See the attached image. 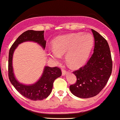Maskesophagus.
<instances>
[{"label": "esophagus", "mask_w": 120, "mask_h": 120, "mask_svg": "<svg viewBox=\"0 0 120 120\" xmlns=\"http://www.w3.org/2000/svg\"><path fill=\"white\" fill-rule=\"evenodd\" d=\"M62 76L66 75L67 74V71H66V70L62 69Z\"/></svg>", "instance_id": "esophagus-1"}]
</instances>
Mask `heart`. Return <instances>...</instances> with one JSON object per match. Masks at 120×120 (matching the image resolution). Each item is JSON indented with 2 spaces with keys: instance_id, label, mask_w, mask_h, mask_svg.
I'll list each match as a JSON object with an SVG mask.
<instances>
[{
  "instance_id": "1",
  "label": "heart",
  "mask_w": 120,
  "mask_h": 120,
  "mask_svg": "<svg viewBox=\"0 0 120 120\" xmlns=\"http://www.w3.org/2000/svg\"><path fill=\"white\" fill-rule=\"evenodd\" d=\"M94 44L91 34L82 33L60 35L52 41V48L48 50V55L59 61L66 54L67 64L72 68H79L86 62Z\"/></svg>"
}]
</instances>
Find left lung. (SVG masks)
Segmentation results:
<instances>
[{
	"instance_id": "1",
	"label": "left lung",
	"mask_w": 120,
	"mask_h": 120,
	"mask_svg": "<svg viewBox=\"0 0 120 120\" xmlns=\"http://www.w3.org/2000/svg\"><path fill=\"white\" fill-rule=\"evenodd\" d=\"M94 39L93 54L86 65L73 72L76 82L70 86L71 93L82 99L99 94L107 83L112 72V60L107 41L92 29Z\"/></svg>"
}]
</instances>
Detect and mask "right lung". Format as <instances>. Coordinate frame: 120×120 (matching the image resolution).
<instances>
[{"label":"right lung","mask_w":120,"mask_h":120,"mask_svg":"<svg viewBox=\"0 0 120 120\" xmlns=\"http://www.w3.org/2000/svg\"><path fill=\"white\" fill-rule=\"evenodd\" d=\"M44 31L27 30L17 38L9 51V78L13 86L25 98L31 100H41L46 99L52 92L54 82L61 76L62 72L58 67L45 66L39 80L31 85H24L19 82L15 77L13 68V56L15 49L20 44L27 41H33L45 49L46 41L44 37Z\"/></svg>","instance_id":"right-lung-1"}]
</instances>
